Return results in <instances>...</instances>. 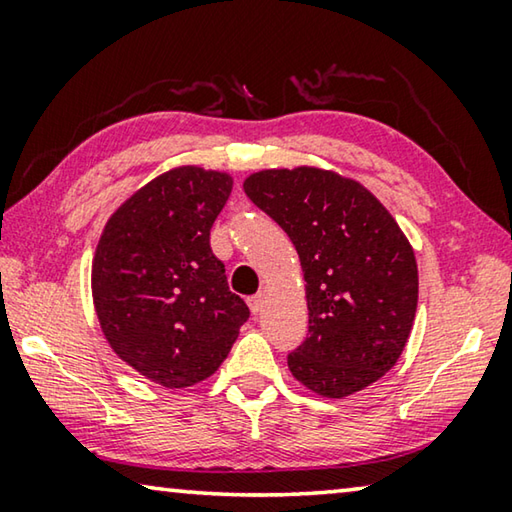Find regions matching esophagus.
Returning a JSON list of instances; mask_svg holds the SVG:
<instances>
[{"label": "esophagus", "mask_w": 512, "mask_h": 512, "mask_svg": "<svg viewBox=\"0 0 512 512\" xmlns=\"http://www.w3.org/2000/svg\"><path fill=\"white\" fill-rule=\"evenodd\" d=\"M264 293H255L253 298H248V307H250V311H253V314H259V311L264 309Z\"/></svg>", "instance_id": "1"}]
</instances>
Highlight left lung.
I'll list each match as a JSON object with an SVG mask.
<instances>
[{
	"label": "left lung",
	"mask_w": 512,
	"mask_h": 512,
	"mask_svg": "<svg viewBox=\"0 0 512 512\" xmlns=\"http://www.w3.org/2000/svg\"><path fill=\"white\" fill-rule=\"evenodd\" d=\"M244 192L287 232L305 273L309 336L289 354L291 375L334 400L384 377L418 307V264L391 212L316 167L257 171Z\"/></svg>",
	"instance_id": "1"
}]
</instances>
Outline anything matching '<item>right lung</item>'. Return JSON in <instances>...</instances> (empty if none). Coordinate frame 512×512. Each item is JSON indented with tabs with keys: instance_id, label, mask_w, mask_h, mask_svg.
Masks as SVG:
<instances>
[{
	"instance_id": "1",
	"label": "right lung",
	"mask_w": 512,
	"mask_h": 512,
	"mask_svg": "<svg viewBox=\"0 0 512 512\" xmlns=\"http://www.w3.org/2000/svg\"><path fill=\"white\" fill-rule=\"evenodd\" d=\"M230 192L223 171L162 173L110 216L94 253L103 336L121 361L164 388L214 375L250 316L210 248Z\"/></svg>"
}]
</instances>
